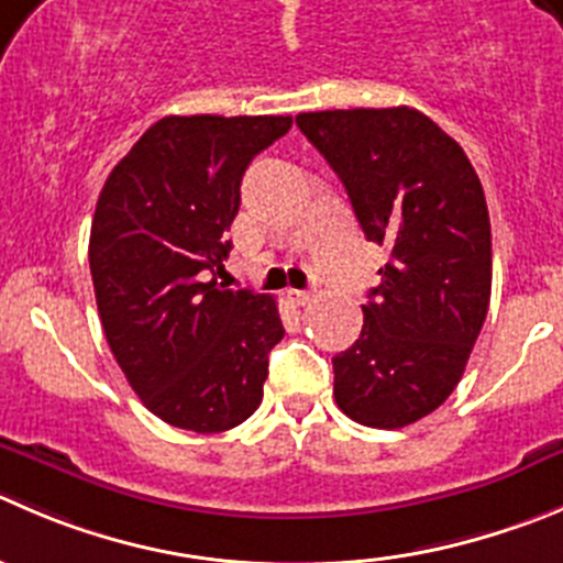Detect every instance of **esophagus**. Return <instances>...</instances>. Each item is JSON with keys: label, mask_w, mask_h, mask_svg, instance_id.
I'll return each instance as SVG.
<instances>
[{"label": "esophagus", "mask_w": 563, "mask_h": 563, "mask_svg": "<svg viewBox=\"0 0 563 563\" xmlns=\"http://www.w3.org/2000/svg\"><path fill=\"white\" fill-rule=\"evenodd\" d=\"M287 301L296 303V307H307V303L312 301V292H307V290H287Z\"/></svg>", "instance_id": "esophagus-1"}]
</instances>
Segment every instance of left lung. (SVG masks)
<instances>
[{
	"mask_svg": "<svg viewBox=\"0 0 563 563\" xmlns=\"http://www.w3.org/2000/svg\"><path fill=\"white\" fill-rule=\"evenodd\" d=\"M298 130L334 168L371 243L389 251L365 325L331 358L336 406L404 428L462 382L492 292L484 187L464 148L415 107L301 112Z\"/></svg>",
	"mask_w": 563,
	"mask_h": 563,
	"instance_id": "left-lung-1",
	"label": "left lung"
}]
</instances>
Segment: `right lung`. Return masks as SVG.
<instances>
[{
  "label": "right lung",
  "mask_w": 563,
  "mask_h": 563,
  "mask_svg": "<svg viewBox=\"0 0 563 563\" xmlns=\"http://www.w3.org/2000/svg\"><path fill=\"white\" fill-rule=\"evenodd\" d=\"M290 115H165L110 170L90 227V276L107 345L143 406L218 433L262 404L285 336L276 298L221 290L251 159Z\"/></svg>",
  "instance_id": "1"
}]
</instances>
